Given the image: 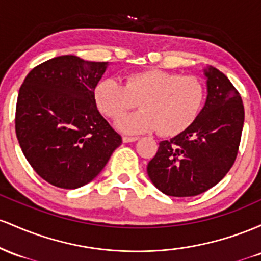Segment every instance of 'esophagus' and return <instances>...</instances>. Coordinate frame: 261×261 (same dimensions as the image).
Returning <instances> with one entry per match:
<instances>
[{"mask_svg": "<svg viewBox=\"0 0 261 261\" xmlns=\"http://www.w3.org/2000/svg\"><path fill=\"white\" fill-rule=\"evenodd\" d=\"M122 139L124 143H133V142H137L139 138L138 137H123Z\"/></svg>", "mask_w": 261, "mask_h": 261, "instance_id": "obj_1", "label": "esophagus"}]
</instances>
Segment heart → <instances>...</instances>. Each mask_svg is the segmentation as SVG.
Masks as SVG:
<instances>
[{
    "instance_id": "1",
    "label": "heart",
    "mask_w": 261,
    "mask_h": 261,
    "mask_svg": "<svg viewBox=\"0 0 261 261\" xmlns=\"http://www.w3.org/2000/svg\"><path fill=\"white\" fill-rule=\"evenodd\" d=\"M102 115L117 119L139 106L142 111L117 122L124 133L158 130L163 137H175L191 125L203 102V86L195 76H181L159 69L125 76L121 85L105 79L93 91Z\"/></svg>"
}]
</instances>
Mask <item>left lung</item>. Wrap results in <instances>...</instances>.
<instances>
[{
    "mask_svg": "<svg viewBox=\"0 0 261 261\" xmlns=\"http://www.w3.org/2000/svg\"><path fill=\"white\" fill-rule=\"evenodd\" d=\"M207 79L204 106L187 129L159 149L148 164L149 178L163 194L191 197L217 185L236 162L244 124L239 92L223 72L203 70Z\"/></svg>",
    "mask_w": 261,
    "mask_h": 261,
    "instance_id": "8db88e82",
    "label": "left lung"
}]
</instances>
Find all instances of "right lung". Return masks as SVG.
Returning a JSON list of instances; mask_svg holds the SVG:
<instances>
[{"label":"right lung","instance_id":"obj_1","mask_svg":"<svg viewBox=\"0 0 261 261\" xmlns=\"http://www.w3.org/2000/svg\"><path fill=\"white\" fill-rule=\"evenodd\" d=\"M107 66L63 55L34 67L20 86L17 139L34 171L53 186L89 184L122 144L93 97Z\"/></svg>","mask_w":261,"mask_h":261}]
</instances>
